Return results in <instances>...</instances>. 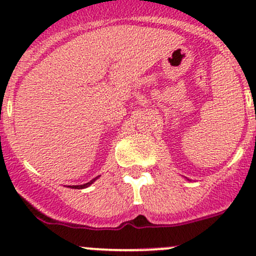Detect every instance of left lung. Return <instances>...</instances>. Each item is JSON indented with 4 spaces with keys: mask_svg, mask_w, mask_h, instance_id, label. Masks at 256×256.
I'll list each match as a JSON object with an SVG mask.
<instances>
[{
    "mask_svg": "<svg viewBox=\"0 0 256 256\" xmlns=\"http://www.w3.org/2000/svg\"><path fill=\"white\" fill-rule=\"evenodd\" d=\"M188 180H189V179H188Z\"/></svg>",
    "mask_w": 256,
    "mask_h": 256,
    "instance_id": "obj_1",
    "label": "left lung"
}]
</instances>
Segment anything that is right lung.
<instances>
[{"label": "right lung", "mask_w": 256, "mask_h": 256, "mask_svg": "<svg viewBox=\"0 0 256 256\" xmlns=\"http://www.w3.org/2000/svg\"><path fill=\"white\" fill-rule=\"evenodd\" d=\"M99 176H96V178H94V179H92L90 180V182H86V184H83V185H70L68 188H71V189H84V188H88L90 186V184H93L94 182H96V179H98Z\"/></svg>", "instance_id": "1"}]
</instances>
